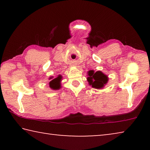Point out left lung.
Wrapping results in <instances>:
<instances>
[{"mask_svg":"<svg viewBox=\"0 0 150 150\" xmlns=\"http://www.w3.org/2000/svg\"><path fill=\"white\" fill-rule=\"evenodd\" d=\"M88 77L87 81L89 85H92V87L99 89L103 88L104 85L108 82V77L100 71L95 72L93 70H91L88 72Z\"/></svg>","mask_w":150,"mask_h":150,"instance_id":"1","label":"left lung"}]
</instances>
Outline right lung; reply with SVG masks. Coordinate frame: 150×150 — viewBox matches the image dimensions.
<instances>
[{"label":"right lung","instance_id":"1","mask_svg":"<svg viewBox=\"0 0 150 150\" xmlns=\"http://www.w3.org/2000/svg\"><path fill=\"white\" fill-rule=\"evenodd\" d=\"M61 79H62V76L59 75L57 78H55L54 79L51 81L49 83L50 87L54 90L59 89L61 88V86H60Z\"/></svg>","mask_w":150,"mask_h":150}]
</instances>
